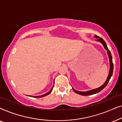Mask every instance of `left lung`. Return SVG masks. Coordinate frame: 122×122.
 I'll return each instance as SVG.
<instances>
[{"label": "left lung", "mask_w": 122, "mask_h": 122, "mask_svg": "<svg viewBox=\"0 0 122 122\" xmlns=\"http://www.w3.org/2000/svg\"><path fill=\"white\" fill-rule=\"evenodd\" d=\"M95 37H96V38H97V41H99L101 43H102V44L103 45V46H104V47L105 49H106V50H107V53H108V56H109V63H110L109 73V74H108L107 79L106 80V81H105V83L101 86H100V87L97 88V89H94L91 90V91H86V92H79V91H76V90L74 89L73 88V91H74V92H76V93H77V94H78L81 95V96H89V95H92V94H96V93H99V92H101L102 90H103L107 86V85L108 84V82H109V80H110V79H111V76H112V74H113V61H112V54H111V51H110L108 49V48L107 47V44H106V43L105 42V41L102 39V38H100L99 36H96V35H95Z\"/></svg>", "instance_id": "obj_1"}]
</instances>
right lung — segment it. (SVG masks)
<instances>
[{"label": "right lung", "mask_w": 122, "mask_h": 122, "mask_svg": "<svg viewBox=\"0 0 122 122\" xmlns=\"http://www.w3.org/2000/svg\"><path fill=\"white\" fill-rule=\"evenodd\" d=\"M53 88H51V90L49 92H48L47 93H46V94H44V95H42V96H36V97H33V96H30V97H35V98H41V97H45V96H47V95H48L49 94H50V93H51V92L52 91V90H53Z\"/></svg>", "instance_id": "add662e5"}]
</instances>
